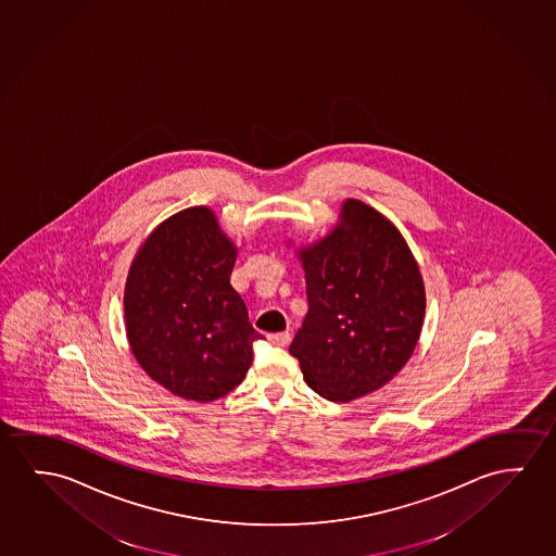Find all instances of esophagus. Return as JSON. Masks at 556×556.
I'll use <instances>...</instances> for the list:
<instances>
[{
    "mask_svg": "<svg viewBox=\"0 0 556 556\" xmlns=\"http://www.w3.org/2000/svg\"><path fill=\"white\" fill-rule=\"evenodd\" d=\"M267 341L275 344V346H287L291 342V333L281 331V333L267 334Z\"/></svg>",
    "mask_w": 556,
    "mask_h": 556,
    "instance_id": "1",
    "label": "esophagus"
}]
</instances>
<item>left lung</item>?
Masks as SVG:
<instances>
[{"label":"left lung","instance_id":"obj_1","mask_svg":"<svg viewBox=\"0 0 556 556\" xmlns=\"http://www.w3.org/2000/svg\"><path fill=\"white\" fill-rule=\"evenodd\" d=\"M296 254L308 314L289 352L309 389L333 402L381 389L410 359L426 316L424 279L401 231L346 198L333 229Z\"/></svg>","mask_w":556,"mask_h":556}]
</instances>
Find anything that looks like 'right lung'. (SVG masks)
Instances as JSON below:
<instances>
[{
  "instance_id": "add662e5",
  "label": "right lung",
  "mask_w": 556,
  "mask_h": 556,
  "mask_svg": "<svg viewBox=\"0 0 556 556\" xmlns=\"http://www.w3.org/2000/svg\"><path fill=\"white\" fill-rule=\"evenodd\" d=\"M239 248L205 205L167 217L128 267L125 329L140 368L169 393L212 402L242 383L262 334L231 287Z\"/></svg>"
}]
</instances>
